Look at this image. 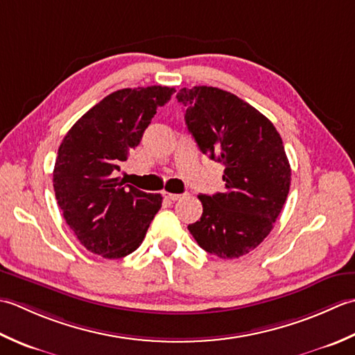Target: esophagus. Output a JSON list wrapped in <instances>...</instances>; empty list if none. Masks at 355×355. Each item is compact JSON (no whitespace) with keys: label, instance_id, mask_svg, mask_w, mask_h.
<instances>
[{"label":"esophagus","instance_id":"obj_1","mask_svg":"<svg viewBox=\"0 0 355 355\" xmlns=\"http://www.w3.org/2000/svg\"><path fill=\"white\" fill-rule=\"evenodd\" d=\"M164 196H165V198H167V199H170V200H173V202H175V200H180V199H182V198H184V194H175V193H164Z\"/></svg>","mask_w":355,"mask_h":355}]
</instances>
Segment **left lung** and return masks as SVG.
Returning a JSON list of instances; mask_svg holds the SVG:
<instances>
[{"label": "left lung", "mask_w": 355, "mask_h": 355, "mask_svg": "<svg viewBox=\"0 0 355 355\" xmlns=\"http://www.w3.org/2000/svg\"><path fill=\"white\" fill-rule=\"evenodd\" d=\"M176 98L202 153L225 168V190L199 194L204 211L188 230L209 254H248L270 234L289 193L291 167L282 137L254 107L218 87L180 89Z\"/></svg>", "instance_id": "obj_1"}]
</instances>
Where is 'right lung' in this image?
Wrapping results in <instances>:
<instances>
[{"instance_id": "obj_1", "label": "right lung", "mask_w": 355, "mask_h": 355, "mask_svg": "<svg viewBox=\"0 0 355 355\" xmlns=\"http://www.w3.org/2000/svg\"><path fill=\"white\" fill-rule=\"evenodd\" d=\"M175 92L162 85L113 92L64 136L53 170L55 196L67 225L93 254L121 259L139 248L161 208V194L124 185L114 171Z\"/></svg>"}]
</instances>
